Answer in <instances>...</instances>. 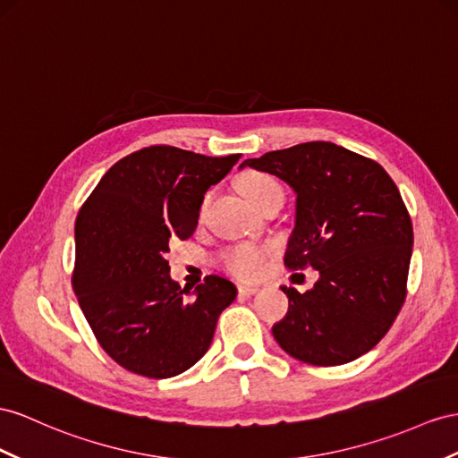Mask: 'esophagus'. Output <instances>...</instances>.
Wrapping results in <instances>:
<instances>
[{
    "label": "esophagus",
    "mask_w": 458,
    "mask_h": 458,
    "mask_svg": "<svg viewBox=\"0 0 458 458\" xmlns=\"http://www.w3.org/2000/svg\"><path fill=\"white\" fill-rule=\"evenodd\" d=\"M257 292H259V288H257V286H251V284H240V286H238V294H240V296H243V298L255 296Z\"/></svg>",
    "instance_id": "esophagus-1"
}]
</instances>
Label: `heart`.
<instances>
[{
    "mask_svg": "<svg viewBox=\"0 0 458 458\" xmlns=\"http://www.w3.org/2000/svg\"><path fill=\"white\" fill-rule=\"evenodd\" d=\"M240 191L248 201L257 207L265 199L275 193V191H283L280 185L275 178L261 172H251L245 174L240 180ZM268 255H271V250L265 248V245H251V243H240L230 248L225 255H222V263H225V268L238 278L243 280H251L261 276L263 271L267 268Z\"/></svg>",
    "mask_w": 458,
    "mask_h": 458,
    "instance_id": "b5f03b06",
    "label": "heart"
}]
</instances>
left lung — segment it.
Segmentation results:
<instances>
[{
    "label": "left lung",
    "mask_w": 458,
    "mask_h": 458,
    "mask_svg": "<svg viewBox=\"0 0 458 458\" xmlns=\"http://www.w3.org/2000/svg\"><path fill=\"white\" fill-rule=\"evenodd\" d=\"M268 172L296 193L288 268L311 267V290L283 286L288 313L273 327L286 354L311 366H341L391 329L406 300L414 230L398 187L377 162L311 140L240 168Z\"/></svg>",
    "instance_id": "obj_1"
}]
</instances>
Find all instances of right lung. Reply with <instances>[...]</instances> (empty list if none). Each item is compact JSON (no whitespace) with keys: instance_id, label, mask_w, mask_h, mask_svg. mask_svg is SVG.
<instances>
[{"instance_id":"right-lung-1","label":"right lung","mask_w":458,"mask_h":458,"mask_svg":"<svg viewBox=\"0 0 458 458\" xmlns=\"http://www.w3.org/2000/svg\"><path fill=\"white\" fill-rule=\"evenodd\" d=\"M240 157L140 148L115 162L81 207L73 290L97 341L127 371L166 379L190 369L236 300V286L216 275L182 290L166 253L193 236L207 190Z\"/></svg>"}]
</instances>
